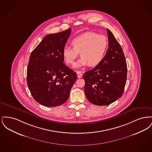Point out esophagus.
<instances>
[{
	"label": "esophagus",
	"mask_w": 152,
	"mask_h": 152,
	"mask_svg": "<svg viewBox=\"0 0 152 152\" xmlns=\"http://www.w3.org/2000/svg\"><path fill=\"white\" fill-rule=\"evenodd\" d=\"M77 75L78 78H81L83 76V75L81 73L80 71H77Z\"/></svg>",
	"instance_id": "34e87169"
}]
</instances>
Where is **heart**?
Returning <instances> with one entry per match:
<instances>
[{
  "label": "heart",
  "instance_id": "obj_1",
  "mask_svg": "<svg viewBox=\"0 0 152 152\" xmlns=\"http://www.w3.org/2000/svg\"><path fill=\"white\" fill-rule=\"evenodd\" d=\"M71 46L66 45L62 50V56L68 65H72L78 57L81 58L75 66L99 65L105 57L108 50L109 41L106 36L94 32H87L73 38Z\"/></svg>",
  "mask_w": 152,
  "mask_h": 152
}]
</instances>
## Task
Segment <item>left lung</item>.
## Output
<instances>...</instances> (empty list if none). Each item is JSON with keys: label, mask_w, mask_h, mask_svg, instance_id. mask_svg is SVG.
<instances>
[{"label": "left lung", "mask_w": 152, "mask_h": 152, "mask_svg": "<svg viewBox=\"0 0 152 152\" xmlns=\"http://www.w3.org/2000/svg\"><path fill=\"white\" fill-rule=\"evenodd\" d=\"M108 50L101 63L85 72L84 92L87 99L97 105H107L119 99L126 84L127 65L120 44L107 29Z\"/></svg>", "instance_id": "8db88e82"}]
</instances>
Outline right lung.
<instances>
[{"mask_svg":"<svg viewBox=\"0 0 152 152\" xmlns=\"http://www.w3.org/2000/svg\"><path fill=\"white\" fill-rule=\"evenodd\" d=\"M71 28L48 35L31 52L27 80L34 99L41 105L53 107L66 101L77 79L76 73L63 63L62 50Z\"/></svg>","mask_w":152,"mask_h":152,"instance_id":"add662e5","label":"right lung"}]
</instances>
